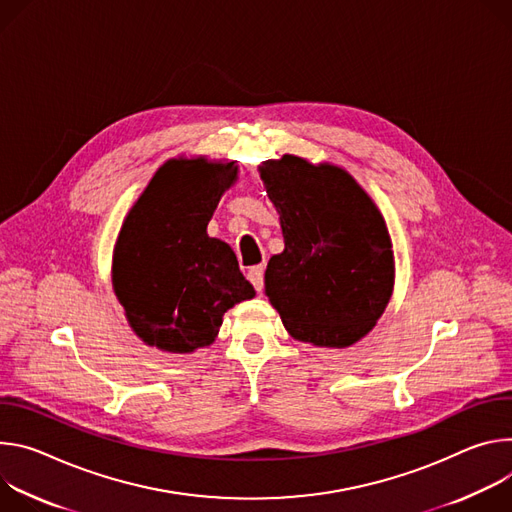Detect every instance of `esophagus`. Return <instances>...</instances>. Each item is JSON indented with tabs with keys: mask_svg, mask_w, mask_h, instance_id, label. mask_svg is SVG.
Segmentation results:
<instances>
[{
	"mask_svg": "<svg viewBox=\"0 0 512 512\" xmlns=\"http://www.w3.org/2000/svg\"><path fill=\"white\" fill-rule=\"evenodd\" d=\"M248 280L252 282L254 289L260 293L262 287H264V266H262V264H260V266H252V268L248 270Z\"/></svg>",
	"mask_w": 512,
	"mask_h": 512,
	"instance_id": "obj_1",
	"label": "esophagus"
}]
</instances>
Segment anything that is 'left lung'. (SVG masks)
Here are the masks:
<instances>
[{"mask_svg": "<svg viewBox=\"0 0 512 512\" xmlns=\"http://www.w3.org/2000/svg\"><path fill=\"white\" fill-rule=\"evenodd\" d=\"M285 250L264 293L285 329L317 348H350L382 317L394 289L386 221L346 168L285 154L258 166Z\"/></svg>", "mask_w": 512, "mask_h": 512, "instance_id": "left-lung-1", "label": "left lung"}]
</instances>
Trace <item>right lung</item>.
I'll return each instance as SVG.
<instances>
[{"mask_svg": "<svg viewBox=\"0 0 512 512\" xmlns=\"http://www.w3.org/2000/svg\"><path fill=\"white\" fill-rule=\"evenodd\" d=\"M238 173L234 160L170 158L128 211L113 248L111 285L146 346L168 354L207 348L223 313L256 295L230 244L207 236Z\"/></svg>", "mask_w": 512, "mask_h": 512, "instance_id": "add662e5", "label": "right lung"}]
</instances>
